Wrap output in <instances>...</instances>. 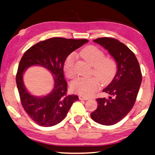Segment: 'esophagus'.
<instances>
[{
    "instance_id": "obj_1",
    "label": "esophagus",
    "mask_w": 155,
    "mask_h": 155,
    "mask_svg": "<svg viewBox=\"0 0 155 155\" xmlns=\"http://www.w3.org/2000/svg\"><path fill=\"white\" fill-rule=\"evenodd\" d=\"M78 97H79V100H87L89 99V97L83 96V95H80Z\"/></svg>"
}]
</instances>
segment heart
I'll use <instances>...</instances> for the list:
<instances>
[{
    "instance_id": "obj_1",
    "label": "heart",
    "mask_w": 155,
    "mask_h": 155,
    "mask_svg": "<svg viewBox=\"0 0 155 155\" xmlns=\"http://www.w3.org/2000/svg\"><path fill=\"white\" fill-rule=\"evenodd\" d=\"M80 56L92 66L91 75L95 77L77 78L71 83V88L78 94L90 97L98 91L100 82L103 85H108L113 80L117 74V65L114 59L105 57L103 51L94 45L85 47L80 52ZM76 61L75 54L71 53L64 62V70L69 78H74L77 74Z\"/></svg>"
}]
</instances>
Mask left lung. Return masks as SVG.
<instances>
[{
  "label": "left lung",
  "mask_w": 155,
  "mask_h": 155,
  "mask_svg": "<svg viewBox=\"0 0 155 155\" xmlns=\"http://www.w3.org/2000/svg\"><path fill=\"white\" fill-rule=\"evenodd\" d=\"M108 51L116 61L117 72L112 82L103 90L108 99L97 98V108L91 113V119L104 125H112L122 120L133 108L142 83L139 62L133 51L113 38L95 39Z\"/></svg>",
  "instance_id": "obj_1"
}]
</instances>
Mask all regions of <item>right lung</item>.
<instances>
[{
    "label": "right lung",
    "mask_w": 155,
    "mask_h": 155,
    "mask_svg": "<svg viewBox=\"0 0 155 155\" xmlns=\"http://www.w3.org/2000/svg\"><path fill=\"white\" fill-rule=\"evenodd\" d=\"M87 42V39L54 37L35 44L22 56L16 74L17 87L24 110L38 125L51 127L58 124L66 117L72 104L78 100L77 95L67 94L64 62L67 56ZM35 65L43 66L54 76V87L46 97H33L24 87L23 72Z\"/></svg>",
    "instance_id": "add662e5"
}]
</instances>
